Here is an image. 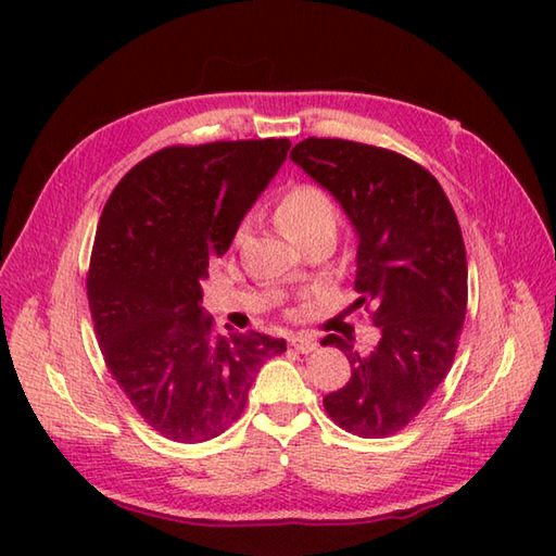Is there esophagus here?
<instances>
[{
    "mask_svg": "<svg viewBox=\"0 0 556 556\" xmlns=\"http://www.w3.org/2000/svg\"><path fill=\"white\" fill-rule=\"evenodd\" d=\"M289 346H291L293 351H299V353H311V351L317 349V341H315L313 337L296 334V337L289 339Z\"/></svg>",
    "mask_w": 556,
    "mask_h": 556,
    "instance_id": "34e87169",
    "label": "esophagus"
}]
</instances>
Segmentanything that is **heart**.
Wrapping results in <instances>:
<instances>
[{"mask_svg": "<svg viewBox=\"0 0 556 556\" xmlns=\"http://www.w3.org/2000/svg\"><path fill=\"white\" fill-rule=\"evenodd\" d=\"M275 219L279 229L293 243H303L308 239H329L334 241V233L339 227V207L334 198L329 195L325 188L315 184H299L289 188V191L281 195L279 205L275 210ZM245 224L236 231L233 241L239 243L243 239Z\"/></svg>", "mask_w": 556, "mask_h": 556, "instance_id": "b5f03b06", "label": "heart"}]
</instances>
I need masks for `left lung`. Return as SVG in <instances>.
Here are the masks:
<instances>
[{"label":"left lung","mask_w":556,"mask_h":556,"mask_svg":"<svg viewBox=\"0 0 556 556\" xmlns=\"http://www.w3.org/2000/svg\"><path fill=\"white\" fill-rule=\"evenodd\" d=\"M291 160L344 207L358 236L353 308L370 311L380 341L368 353L327 334L351 363L325 396L339 428L389 437L418 416L452 368L468 303L456 212L434 176L399 152L341 138H305Z\"/></svg>","instance_id":"1"}]
</instances>
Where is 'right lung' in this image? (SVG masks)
Here are the masks:
<instances>
[{
	"label": "right lung",
	"mask_w": 556,
	"mask_h": 556,
	"mask_svg": "<svg viewBox=\"0 0 556 556\" xmlns=\"http://www.w3.org/2000/svg\"><path fill=\"white\" fill-rule=\"evenodd\" d=\"M289 148L287 138L164 148L102 210L88 271L98 344L138 416L167 440L222 434L241 418L263 363L287 351L260 332L215 334L200 281Z\"/></svg>",
	"instance_id": "obj_1"
}]
</instances>
